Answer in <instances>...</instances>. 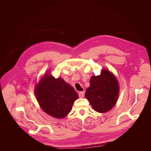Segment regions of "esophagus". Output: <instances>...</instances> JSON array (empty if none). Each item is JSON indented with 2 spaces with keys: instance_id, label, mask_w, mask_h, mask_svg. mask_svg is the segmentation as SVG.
<instances>
[{
  "instance_id": "obj_1",
  "label": "esophagus",
  "mask_w": 151,
  "mask_h": 151,
  "mask_svg": "<svg viewBox=\"0 0 151 151\" xmlns=\"http://www.w3.org/2000/svg\"><path fill=\"white\" fill-rule=\"evenodd\" d=\"M79 96L80 98H83L84 96V91H82V92L79 93Z\"/></svg>"
}]
</instances>
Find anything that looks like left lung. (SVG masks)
Wrapping results in <instances>:
<instances>
[{
    "instance_id": "left-lung-1",
    "label": "left lung",
    "mask_w": 151,
    "mask_h": 151,
    "mask_svg": "<svg viewBox=\"0 0 151 151\" xmlns=\"http://www.w3.org/2000/svg\"><path fill=\"white\" fill-rule=\"evenodd\" d=\"M118 93L119 86L116 77L108 70L103 69L99 76L91 78L85 97L96 111L106 113L115 105Z\"/></svg>"
}]
</instances>
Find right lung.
<instances>
[{
  "label": "right lung",
  "instance_id": "right-lung-1",
  "mask_svg": "<svg viewBox=\"0 0 151 151\" xmlns=\"http://www.w3.org/2000/svg\"><path fill=\"white\" fill-rule=\"evenodd\" d=\"M48 74L36 86V99L41 108L49 115L57 118H64L71 111L78 94L63 79H55Z\"/></svg>",
  "mask_w": 151,
  "mask_h": 151
}]
</instances>
